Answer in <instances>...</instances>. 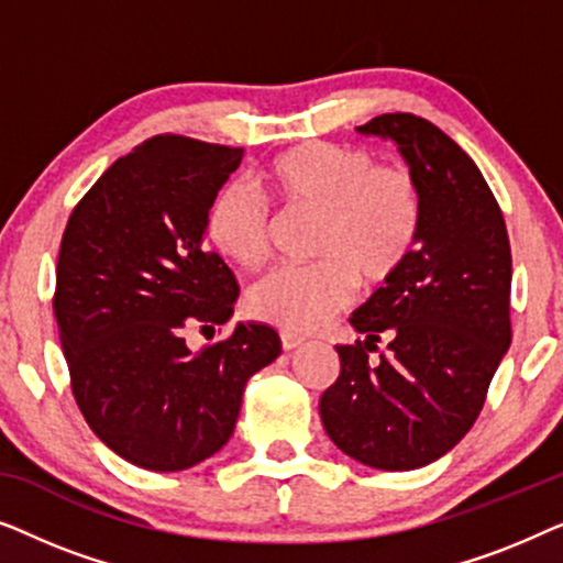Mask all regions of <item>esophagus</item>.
<instances>
[{
  "label": "esophagus",
  "instance_id": "esophagus-1",
  "mask_svg": "<svg viewBox=\"0 0 563 563\" xmlns=\"http://www.w3.org/2000/svg\"><path fill=\"white\" fill-rule=\"evenodd\" d=\"M302 341H305L302 335L287 333V330H284V333H282V349H284V351H291V349H297V345H302Z\"/></svg>",
  "mask_w": 563,
  "mask_h": 563
}]
</instances>
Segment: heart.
<instances>
[{"label": "heart", "instance_id": "b5f03b06", "mask_svg": "<svg viewBox=\"0 0 563 563\" xmlns=\"http://www.w3.org/2000/svg\"><path fill=\"white\" fill-rule=\"evenodd\" d=\"M289 218H314L310 266H284L249 289L256 320L307 333L356 295L384 287L407 266L422 238L426 199L412 168L376 164L366 148L328 141L299 143L258 174ZM207 243L241 268H256L272 249L268 207L241 184L214 191L205 214Z\"/></svg>", "mask_w": 563, "mask_h": 563}]
</instances>
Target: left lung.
<instances>
[{"label":"left lung","mask_w":563,"mask_h":563,"mask_svg":"<svg viewBox=\"0 0 563 563\" xmlns=\"http://www.w3.org/2000/svg\"><path fill=\"white\" fill-rule=\"evenodd\" d=\"M358 133L399 145L426 220L407 266L353 312L366 341L335 345L341 374L322 391L320 418L351 459L407 472L468 433L510 349V238L482 172L433 122L389 112ZM382 336L390 351L372 365L367 353Z\"/></svg>","instance_id":"1"}]
</instances>
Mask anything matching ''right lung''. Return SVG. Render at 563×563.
<instances>
[{"label": "right lung", "instance_id": "1", "mask_svg": "<svg viewBox=\"0 0 563 563\" xmlns=\"http://www.w3.org/2000/svg\"><path fill=\"white\" fill-rule=\"evenodd\" d=\"M243 148L153 135L79 199L60 238L53 314L76 405L107 449L181 472L233 435L245 382L282 353L279 333L238 322L218 343L238 282L205 245L207 205Z\"/></svg>", "mask_w": 563, "mask_h": 563}]
</instances>
